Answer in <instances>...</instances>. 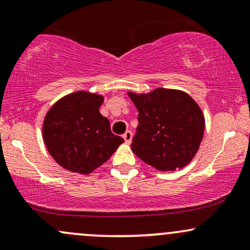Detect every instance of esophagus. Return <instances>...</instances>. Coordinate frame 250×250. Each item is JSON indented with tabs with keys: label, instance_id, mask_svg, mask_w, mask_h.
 Instances as JSON below:
<instances>
[{
	"label": "esophagus",
	"instance_id": "1",
	"mask_svg": "<svg viewBox=\"0 0 250 250\" xmlns=\"http://www.w3.org/2000/svg\"><path fill=\"white\" fill-rule=\"evenodd\" d=\"M123 139H125V143H127V145H130L131 139H133V134H131V131L130 130L125 131V135H123Z\"/></svg>",
	"mask_w": 250,
	"mask_h": 250
}]
</instances>
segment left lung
Instances as JSON below:
<instances>
[{
	"mask_svg": "<svg viewBox=\"0 0 250 250\" xmlns=\"http://www.w3.org/2000/svg\"><path fill=\"white\" fill-rule=\"evenodd\" d=\"M127 94L139 110L133 153L159 171L186 167L199 150L206 127L196 101L179 89Z\"/></svg>",
	"mask_w": 250,
	"mask_h": 250,
	"instance_id": "1",
	"label": "left lung"
}]
</instances>
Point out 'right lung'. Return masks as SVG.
<instances>
[{
	"label": "right lung",
	"mask_w": 250,
	"mask_h": 250,
	"mask_svg": "<svg viewBox=\"0 0 250 250\" xmlns=\"http://www.w3.org/2000/svg\"><path fill=\"white\" fill-rule=\"evenodd\" d=\"M103 101L104 96L100 94L74 91L61 97L45 114L43 142L65 170L91 174L125 142L111 133L109 120L100 113Z\"/></svg>",
	"instance_id": "1"
}]
</instances>
